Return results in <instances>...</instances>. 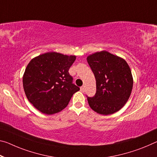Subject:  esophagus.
Wrapping results in <instances>:
<instances>
[{"mask_svg":"<svg viewBox=\"0 0 157 157\" xmlns=\"http://www.w3.org/2000/svg\"><path fill=\"white\" fill-rule=\"evenodd\" d=\"M80 91H81L82 92H84V86H81V87H80Z\"/></svg>","mask_w":157,"mask_h":157,"instance_id":"esophagus-1","label":"esophagus"}]
</instances>
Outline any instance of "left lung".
<instances>
[{
  "label": "left lung",
  "instance_id": "obj_1",
  "mask_svg": "<svg viewBox=\"0 0 157 157\" xmlns=\"http://www.w3.org/2000/svg\"><path fill=\"white\" fill-rule=\"evenodd\" d=\"M87 62L95 76V95L87 97L89 105L97 113L113 114L128 101L133 88L131 69L125 60L106 51L87 57Z\"/></svg>",
  "mask_w": 157,
  "mask_h": 157
}]
</instances>
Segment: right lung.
<instances>
[{
  "label": "right lung",
  "instance_id": "add662e5",
  "mask_svg": "<svg viewBox=\"0 0 157 157\" xmlns=\"http://www.w3.org/2000/svg\"><path fill=\"white\" fill-rule=\"evenodd\" d=\"M75 56L48 52L32 59L23 77V86L30 103L46 114L61 111L79 88L68 71Z\"/></svg>",
  "mask_w": 157,
  "mask_h": 157
}]
</instances>
